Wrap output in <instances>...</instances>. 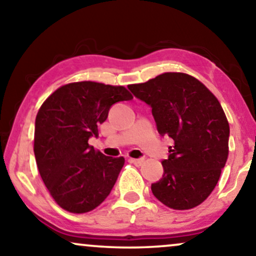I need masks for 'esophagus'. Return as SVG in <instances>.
Segmentation results:
<instances>
[{
  "instance_id": "34e87169",
  "label": "esophagus",
  "mask_w": 256,
  "mask_h": 256,
  "mask_svg": "<svg viewBox=\"0 0 256 256\" xmlns=\"http://www.w3.org/2000/svg\"><path fill=\"white\" fill-rule=\"evenodd\" d=\"M129 162L135 164V166H141L143 162H144V160L143 158H129Z\"/></svg>"
}]
</instances>
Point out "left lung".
<instances>
[{"instance_id":"1","label":"left lung","mask_w":256,"mask_h":256,"mask_svg":"<svg viewBox=\"0 0 256 256\" xmlns=\"http://www.w3.org/2000/svg\"><path fill=\"white\" fill-rule=\"evenodd\" d=\"M128 88L152 106L160 134L174 140L162 162L163 177L152 184L154 196L174 210L202 204L228 157L230 124L222 104L204 84L182 72L162 73Z\"/></svg>"}]
</instances>
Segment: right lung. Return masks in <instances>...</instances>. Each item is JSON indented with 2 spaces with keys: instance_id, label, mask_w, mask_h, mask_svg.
I'll list each match as a JSON object with an SVG mask.
<instances>
[{
  "instance_id": "1",
  "label": "right lung",
  "mask_w": 256,
  "mask_h": 256,
  "mask_svg": "<svg viewBox=\"0 0 256 256\" xmlns=\"http://www.w3.org/2000/svg\"><path fill=\"white\" fill-rule=\"evenodd\" d=\"M132 99L124 86L78 82L60 86L40 106L34 157L45 186L65 211L90 212L110 194L124 158L104 156L88 138L99 135L112 104Z\"/></svg>"
}]
</instances>
